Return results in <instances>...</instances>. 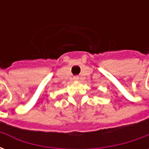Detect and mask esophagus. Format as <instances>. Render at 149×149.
<instances>
[{
    "label": "esophagus",
    "instance_id": "obj_1",
    "mask_svg": "<svg viewBox=\"0 0 149 149\" xmlns=\"http://www.w3.org/2000/svg\"><path fill=\"white\" fill-rule=\"evenodd\" d=\"M74 80L75 81H78V80H79V77H74Z\"/></svg>",
    "mask_w": 149,
    "mask_h": 149
}]
</instances>
